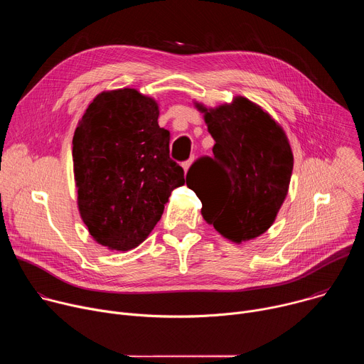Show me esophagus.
I'll list each match as a JSON object with an SVG mask.
<instances>
[{
  "mask_svg": "<svg viewBox=\"0 0 364 364\" xmlns=\"http://www.w3.org/2000/svg\"><path fill=\"white\" fill-rule=\"evenodd\" d=\"M190 166H191V160H188V161H184V163H183V168H184V171H186V173L188 171Z\"/></svg>",
  "mask_w": 364,
  "mask_h": 364,
  "instance_id": "obj_1",
  "label": "esophagus"
}]
</instances>
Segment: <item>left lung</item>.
Wrapping results in <instances>:
<instances>
[{"mask_svg":"<svg viewBox=\"0 0 364 364\" xmlns=\"http://www.w3.org/2000/svg\"><path fill=\"white\" fill-rule=\"evenodd\" d=\"M194 103L216 141L213 159L197 160L186 178L203 219L235 243L261 236L288 194L294 155L285 131L243 96L216 108Z\"/></svg>","mask_w":364,"mask_h":364,"instance_id":"8db88e82","label":"left lung"}]
</instances>
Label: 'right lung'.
Here are the masks:
<instances>
[{"label": "right lung", "mask_w": 364, "mask_h": 364, "mask_svg": "<svg viewBox=\"0 0 364 364\" xmlns=\"http://www.w3.org/2000/svg\"><path fill=\"white\" fill-rule=\"evenodd\" d=\"M159 103L124 87L99 93L73 135L77 207L90 236L111 250L142 243L161 219L171 191L186 183L170 159V131Z\"/></svg>", "instance_id": "right-lung-1"}]
</instances>
